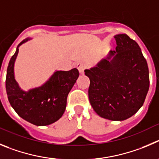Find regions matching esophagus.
Wrapping results in <instances>:
<instances>
[{
	"label": "esophagus",
	"instance_id": "esophagus-1",
	"mask_svg": "<svg viewBox=\"0 0 159 159\" xmlns=\"http://www.w3.org/2000/svg\"><path fill=\"white\" fill-rule=\"evenodd\" d=\"M76 66L80 74H83V73H84V70H85V63H83V62H78V63L77 64Z\"/></svg>",
	"mask_w": 159,
	"mask_h": 159
}]
</instances>
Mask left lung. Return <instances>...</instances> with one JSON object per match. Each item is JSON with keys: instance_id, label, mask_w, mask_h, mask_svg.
<instances>
[{"instance_id": "obj_1", "label": "left lung", "mask_w": 159, "mask_h": 159, "mask_svg": "<svg viewBox=\"0 0 159 159\" xmlns=\"http://www.w3.org/2000/svg\"><path fill=\"white\" fill-rule=\"evenodd\" d=\"M114 38L116 51H110L95 66L85 70V74L90 80L89 102L97 115L121 121L143 106L149 89V70L135 40L126 34Z\"/></svg>"}]
</instances>
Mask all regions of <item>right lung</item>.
Returning <instances> with one entry per match:
<instances>
[{
  "label": "right lung",
  "instance_id": "add662e5",
  "mask_svg": "<svg viewBox=\"0 0 159 159\" xmlns=\"http://www.w3.org/2000/svg\"><path fill=\"white\" fill-rule=\"evenodd\" d=\"M31 39L27 38L18 45L7 69L6 92L11 106L21 118L36 126H46L58 120L66 107L67 96L76 82L79 72L56 70L39 87L28 91L21 89L14 75V64L19 47Z\"/></svg>",
  "mask_w": 159,
  "mask_h": 159
}]
</instances>
